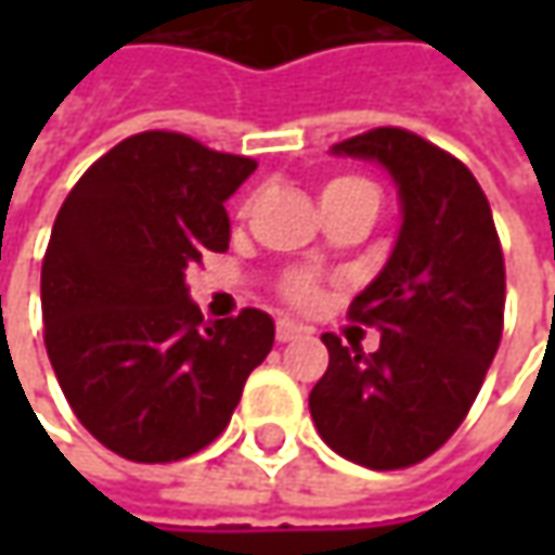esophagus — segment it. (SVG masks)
<instances>
[{"instance_id": "obj_1", "label": "esophagus", "mask_w": 555, "mask_h": 555, "mask_svg": "<svg viewBox=\"0 0 555 555\" xmlns=\"http://www.w3.org/2000/svg\"><path fill=\"white\" fill-rule=\"evenodd\" d=\"M306 333H309V327H302V324H296V321H289V318H281L274 336H278V343H293V339H299V336H306Z\"/></svg>"}]
</instances>
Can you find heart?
Segmentation results:
<instances>
[{
    "label": "heart",
    "mask_w": 555,
    "mask_h": 555,
    "mask_svg": "<svg viewBox=\"0 0 555 555\" xmlns=\"http://www.w3.org/2000/svg\"><path fill=\"white\" fill-rule=\"evenodd\" d=\"M367 188H371V184L364 182V179L339 176V179H333V182L324 184L321 201H324V197H336V194H349V191H367ZM284 289H287V299H293L296 306H311V302L318 299V284H314L311 274H293Z\"/></svg>",
    "instance_id": "b5f03b06"
}]
</instances>
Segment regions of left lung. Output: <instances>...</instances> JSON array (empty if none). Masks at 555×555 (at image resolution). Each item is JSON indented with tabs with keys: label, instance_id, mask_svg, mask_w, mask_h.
I'll use <instances>...</instances> for the list:
<instances>
[{
	"label": "left lung",
	"instance_id": "obj_1",
	"mask_svg": "<svg viewBox=\"0 0 555 555\" xmlns=\"http://www.w3.org/2000/svg\"><path fill=\"white\" fill-rule=\"evenodd\" d=\"M331 154L379 163L392 176L401 228L386 266L349 309L379 331V349L354 352L324 333L331 364L309 411L339 457L404 469L457 433L498 354L501 241L476 176L414 132L383 126Z\"/></svg>",
	"mask_w": 555,
	"mask_h": 555
}]
</instances>
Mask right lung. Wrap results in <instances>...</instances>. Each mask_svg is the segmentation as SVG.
<instances>
[{"mask_svg":"<svg viewBox=\"0 0 555 555\" xmlns=\"http://www.w3.org/2000/svg\"><path fill=\"white\" fill-rule=\"evenodd\" d=\"M256 160L179 132L119 141L67 194L42 259V321L76 420L135 463L191 457L222 436L274 321H203L184 274L224 253V201Z\"/></svg>","mask_w":555,"mask_h":555,"instance_id":"1","label":"right lung"}]
</instances>
